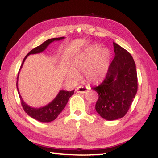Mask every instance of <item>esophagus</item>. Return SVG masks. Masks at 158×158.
Wrapping results in <instances>:
<instances>
[{"label": "esophagus", "mask_w": 158, "mask_h": 158, "mask_svg": "<svg viewBox=\"0 0 158 158\" xmlns=\"http://www.w3.org/2000/svg\"><path fill=\"white\" fill-rule=\"evenodd\" d=\"M87 90H88L87 87H85V86H77V88L76 89V91H77V93H85L86 92H87Z\"/></svg>", "instance_id": "esophagus-1"}]
</instances>
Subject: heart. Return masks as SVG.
<instances>
[{
    "mask_svg": "<svg viewBox=\"0 0 158 158\" xmlns=\"http://www.w3.org/2000/svg\"><path fill=\"white\" fill-rule=\"evenodd\" d=\"M111 60V52L107 48L95 45L86 48L72 61L73 69L67 71V76L77 81L79 72H84L86 80L90 84H98L105 77Z\"/></svg>",
    "mask_w": 158,
    "mask_h": 158,
    "instance_id": "heart-1",
    "label": "heart"
}]
</instances>
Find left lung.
Segmentation results:
<instances>
[{
    "instance_id": "8db88e82",
    "label": "left lung",
    "mask_w": 158,
    "mask_h": 158,
    "mask_svg": "<svg viewBox=\"0 0 158 158\" xmlns=\"http://www.w3.org/2000/svg\"><path fill=\"white\" fill-rule=\"evenodd\" d=\"M115 57L110 64L105 79L92 88L98 94L96 112L109 121L125 116L137 92L136 65L129 52L113 42Z\"/></svg>"
}]
</instances>
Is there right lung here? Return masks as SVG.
I'll return each instance as SVG.
<instances>
[{
    "mask_svg": "<svg viewBox=\"0 0 158 158\" xmlns=\"http://www.w3.org/2000/svg\"><path fill=\"white\" fill-rule=\"evenodd\" d=\"M64 37H59V38H53L50 39V40H46L45 42H44L42 45L37 46L36 48H33V50H31L27 54L25 57L24 58L22 62V64L21 65V68L22 67L23 64H24V61H25L26 58L30 54H39V53L42 52L43 51H45L47 47L48 46L51 42H53L54 41H59L61 40H63ZM20 71V70H19ZM19 74H18L17 77V89L18 93H19V97L21 99V103H22V105L23 107L24 110L27 113V114L28 116H30L34 119L37 120V121L41 122H50L54 121V119H56V118L59 116L60 113L63 111V110L64 109L66 104L68 103L69 99L72 95L74 94V91H65V90H60L59 93L57 94V95L55 97V98L52 101V102L49 103L47 105L44 106V107H39V108H34L30 107L29 105L26 104L25 102L23 101V99L21 96L20 93H19V88H18V79H19Z\"/></svg>",
    "mask_w": 158,
    "mask_h": 158,
    "instance_id": "obj_1",
    "label": "right lung"
}]
</instances>
